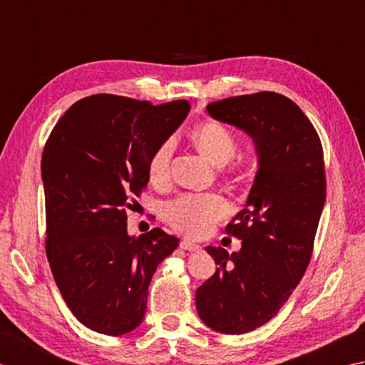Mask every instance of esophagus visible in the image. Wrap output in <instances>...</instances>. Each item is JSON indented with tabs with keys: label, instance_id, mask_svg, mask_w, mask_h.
Returning a JSON list of instances; mask_svg holds the SVG:
<instances>
[{
	"label": "esophagus",
	"instance_id": "34e87169",
	"mask_svg": "<svg viewBox=\"0 0 365 365\" xmlns=\"http://www.w3.org/2000/svg\"><path fill=\"white\" fill-rule=\"evenodd\" d=\"M180 247H181L182 250H189V252H198L200 249H202L198 244L192 242V241H189V240H182V241L180 242Z\"/></svg>",
	"mask_w": 365,
	"mask_h": 365
}]
</instances>
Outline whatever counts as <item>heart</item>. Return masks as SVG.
Here are the masks:
<instances>
[{
  "instance_id": "b5f03b06",
  "label": "heart",
  "mask_w": 365,
  "mask_h": 365,
  "mask_svg": "<svg viewBox=\"0 0 365 365\" xmlns=\"http://www.w3.org/2000/svg\"><path fill=\"white\" fill-rule=\"evenodd\" d=\"M192 140L206 159L214 165H224L235 158L237 140L225 124L219 121H203L192 130ZM173 146L167 140L158 146L148 163V175L155 184H162L170 176ZM228 214V205L217 193H185L167 203L163 217L176 232L190 237L210 235L214 227Z\"/></svg>"
}]
</instances>
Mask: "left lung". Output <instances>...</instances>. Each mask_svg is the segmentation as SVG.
Listing matches in <instances>:
<instances>
[{"instance_id":"8db88e82","label":"left lung","mask_w":365,"mask_h":365,"mask_svg":"<svg viewBox=\"0 0 365 365\" xmlns=\"http://www.w3.org/2000/svg\"><path fill=\"white\" fill-rule=\"evenodd\" d=\"M206 108L247 132L259 158L247 205L225 228L242 247L232 255L206 247L219 267L195 294L203 323L236 336L276 317L307 269L326 200L323 146L302 110L279 93L235 96Z\"/></svg>"}]
</instances>
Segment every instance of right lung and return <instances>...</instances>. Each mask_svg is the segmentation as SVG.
<instances>
[{"instance_id":"obj_1","label":"right lung","mask_w":365,"mask_h":365,"mask_svg":"<svg viewBox=\"0 0 365 365\" xmlns=\"http://www.w3.org/2000/svg\"><path fill=\"white\" fill-rule=\"evenodd\" d=\"M189 110L187 101L94 94L66 111L43 146L50 269L72 314L96 332L140 326L153 274L180 242L160 228L130 237L128 210L150 181L153 153Z\"/></svg>"}]
</instances>
